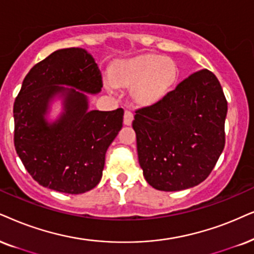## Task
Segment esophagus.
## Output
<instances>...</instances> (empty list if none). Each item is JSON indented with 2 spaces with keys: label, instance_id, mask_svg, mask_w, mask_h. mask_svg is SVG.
<instances>
[{
  "label": "esophagus",
  "instance_id": "obj_1",
  "mask_svg": "<svg viewBox=\"0 0 254 254\" xmlns=\"http://www.w3.org/2000/svg\"><path fill=\"white\" fill-rule=\"evenodd\" d=\"M133 121V114L132 111L130 110H125L124 112V124L125 125H131Z\"/></svg>",
  "mask_w": 254,
  "mask_h": 254
}]
</instances>
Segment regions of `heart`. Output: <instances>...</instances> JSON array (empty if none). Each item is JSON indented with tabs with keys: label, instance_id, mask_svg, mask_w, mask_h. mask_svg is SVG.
Wrapping results in <instances>:
<instances>
[{
	"label": "heart",
	"instance_id": "1",
	"mask_svg": "<svg viewBox=\"0 0 254 254\" xmlns=\"http://www.w3.org/2000/svg\"><path fill=\"white\" fill-rule=\"evenodd\" d=\"M177 78L173 61L147 54L124 61L112 69V79L118 85L133 86V97L140 104H152L162 99Z\"/></svg>",
	"mask_w": 254,
	"mask_h": 254
}]
</instances>
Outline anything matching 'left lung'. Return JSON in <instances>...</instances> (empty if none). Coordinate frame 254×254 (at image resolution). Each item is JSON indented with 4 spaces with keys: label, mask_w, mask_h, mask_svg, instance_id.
I'll return each instance as SVG.
<instances>
[{
    "label": "left lung",
    "mask_w": 254,
    "mask_h": 254,
    "mask_svg": "<svg viewBox=\"0 0 254 254\" xmlns=\"http://www.w3.org/2000/svg\"><path fill=\"white\" fill-rule=\"evenodd\" d=\"M134 112L138 160L152 188L185 190L208 177L225 146L227 114L213 72L191 73L158 102Z\"/></svg>",
    "instance_id": "left-lung-1"
}]
</instances>
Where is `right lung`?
Returning <instances> with one entry per match:
<instances>
[{
  "label": "right lung",
  "instance_id": "1",
  "mask_svg": "<svg viewBox=\"0 0 254 254\" xmlns=\"http://www.w3.org/2000/svg\"><path fill=\"white\" fill-rule=\"evenodd\" d=\"M103 86L102 73L90 54L66 48L35 64L14 103V144L29 175L38 184L78 194L98 184L105 153L123 125L124 110H88L84 93ZM64 95V112L55 124L44 118L50 99Z\"/></svg>",
  "mask_w": 254,
  "mask_h": 254
}]
</instances>
